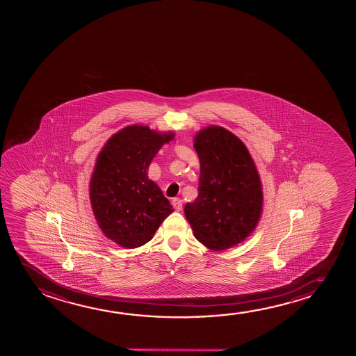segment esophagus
<instances>
[{
  "instance_id": "esophagus-1",
  "label": "esophagus",
  "mask_w": 356,
  "mask_h": 356,
  "mask_svg": "<svg viewBox=\"0 0 356 356\" xmlns=\"http://www.w3.org/2000/svg\"><path fill=\"white\" fill-rule=\"evenodd\" d=\"M172 207H174L177 211H180V210H182V200H181L180 198H174V200H172Z\"/></svg>"
}]
</instances>
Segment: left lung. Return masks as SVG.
Returning <instances> with one entry per match:
<instances>
[{
  "label": "left lung",
  "mask_w": 356,
  "mask_h": 356,
  "mask_svg": "<svg viewBox=\"0 0 356 356\" xmlns=\"http://www.w3.org/2000/svg\"><path fill=\"white\" fill-rule=\"evenodd\" d=\"M200 161L198 197L186 203V219L195 238L211 250H224L253 232L263 209L258 171L243 142L224 127L195 135Z\"/></svg>",
  "instance_id": "left-lung-1"
}]
</instances>
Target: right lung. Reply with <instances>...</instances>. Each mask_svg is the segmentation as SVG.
Masks as SVG:
<instances>
[{"instance_id": "right-lung-1", "label": "right lung", "mask_w": 356, "mask_h": 356, "mask_svg": "<svg viewBox=\"0 0 356 356\" xmlns=\"http://www.w3.org/2000/svg\"><path fill=\"white\" fill-rule=\"evenodd\" d=\"M172 137L132 125L111 137L98 154L90 182L93 214L103 234L122 247L137 248L151 241L174 211L147 176L152 159Z\"/></svg>"}]
</instances>
